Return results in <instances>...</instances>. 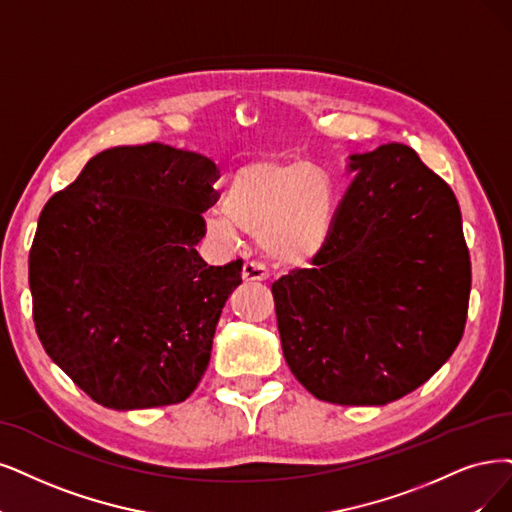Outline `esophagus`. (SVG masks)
Returning <instances> with one entry per match:
<instances>
[{"label": "esophagus", "instance_id": "esophagus-1", "mask_svg": "<svg viewBox=\"0 0 512 512\" xmlns=\"http://www.w3.org/2000/svg\"><path fill=\"white\" fill-rule=\"evenodd\" d=\"M268 270L261 266V263H257V261H246L244 266H242V278L246 280V282H253V280H257V282H261V280H268Z\"/></svg>", "mask_w": 512, "mask_h": 512}]
</instances>
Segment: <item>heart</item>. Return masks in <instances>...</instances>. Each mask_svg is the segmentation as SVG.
<instances>
[{"label": "heart", "mask_w": 512, "mask_h": 512, "mask_svg": "<svg viewBox=\"0 0 512 512\" xmlns=\"http://www.w3.org/2000/svg\"><path fill=\"white\" fill-rule=\"evenodd\" d=\"M223 208L206 215L208 236L232 244L242 230L274 261L297 266L323 253L331 238L335 187L308 162H251L227 183Z\"/></svg>", "instance_id": "1"}]
</instances>
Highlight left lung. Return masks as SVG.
I'll return each instance as SVG.
<instances>
[{
  "instance_id": "obj_1",
  "label": "left lung",
  "mask_w": 512,
  "mask_h": 512,
  "mask_svg": "<svg viewBox=\"0 0 512 512\" xmlns=\"http://www.w3.org/2000/svg\"><path fill=\"white\" fill-rule=\"evenodd\" d=\"M354 181L312 263L272 285L282 354L316 399L386 405L460 344L470 255L451 187L407 145L350 156Z\"/></svg>"
}]
</instances>
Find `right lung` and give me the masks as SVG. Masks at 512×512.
Segmentation results:
<instances>
[{
    "label": "right lung",
    "mask_w": 512,
    "mask_h": 512,
    "mask_svg": "<svg viewBox=\"0 0 512 512\" xmlns=\"http://www.w3.org/2000/svg\"><path fill=\"white\" fill-rule=\"evenodd\" d=\"M217 179L196 151L124 145L46 202L29 253L35 331L99 405H175L202 380L242 282V259L208 266L196 251Z\"/></svg>",
    "instance_id": "right-lung-1"
}]
</instances>
